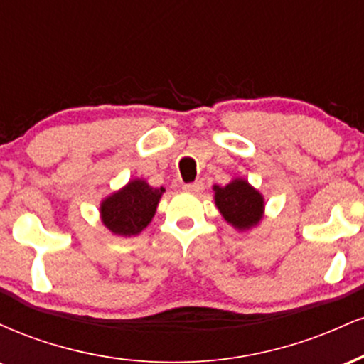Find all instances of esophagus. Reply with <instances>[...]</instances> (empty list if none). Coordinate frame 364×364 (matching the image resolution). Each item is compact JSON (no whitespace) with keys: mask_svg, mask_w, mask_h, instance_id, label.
Segmentation results:
<instances>
[{"mask_svg":"<svg viewBox=\"0 0 364 364\" xmlns=\"http://www.w3.org/2000/svg\"><path fill=\"white\" fill-rule=\"evenodd\" d=\"M183 190L188 191V193H200V191L203 190V183L202 181L186 183V185H183Z\"/></svg>","mask_w":364,"mask_h":364,"instance_id":"esophagus-1","label":"esophagus"}]
</instances>
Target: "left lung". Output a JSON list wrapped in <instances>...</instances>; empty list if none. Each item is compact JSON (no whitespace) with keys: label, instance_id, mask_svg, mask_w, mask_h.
Instances as JSON below:
<instances>
[{"label":"left lung","instance_id":"1","mask_svg":"<svg viewBox=\"0 0 364 364\" xmlns=\"http://www.w3.org/2000/svg\"><path fill=\"white\" fill-rule=\"evenodd\" d=\"M215 205L229 224L250 229L258 224L263 212V198L245 179H235L225 186H214Z\"/></svg>","mask_w":364,"mask_h":364}]
</instances>
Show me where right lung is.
<instances>
[{"instance_id": "obj_1", "label": "right lung", "mask_w": 364, "mask_h": 364, "mask_svg": "<svg viewBox=\"0 0 364 364\" xmlns=\"http://www.w3.org/2000/svg\"><path fill=\"white\" fill-rule=\"evenodd\" d=\"M162 193L164 188H152L141 179H133L102 202L104 225L119 236L139 235L152 220Z\"/></svg>"}]
</instances>
